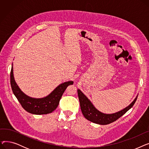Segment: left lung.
Returning <instances> with one entry per match:
<instances>
[{
	"label": "left lung",
	"instance_id": "obj_1",
	"mask_svg": "<svg viewBox=\"0 0 149 149\" xmlns=\"http://www.w3.org/2000/svg\"><path fill=\"white\" fill-rule=\"evenodd\" d=\"M77 92L80 101L81 110L85 118L93 123L100 125L109 124L118 120L132 107L138 97L137 95L136 98L128 106L118 112L113 113H104L100 112L97 108H95L90 100L80 89H78Z\"/></svg>",
	"mask_w": 149,
	"mask_h": 149
}]
</instances>
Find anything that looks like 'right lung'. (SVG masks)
I'll use <instances>...</instances> for the list:
<instances>
[{
    "label": "right lung",
    "instance_id": "obj_1",
    "mask_svg": "<svg viewBox=\"0 0 149 149\" xmlns=\"http://www.w3.org/2000/svg\"><path fill=\"white\" fill-rule=\"evenodd\" d=\"M10 83L14 95L26 111L32 114L43 115L50 113L56 109L63 93L69 85L73 84L74 81H68L59 84L48 95L43 98H33L23 93L15 82L13 74V65L12 64Z\"/></svg>",
    "mask_w": 149,
    "mask_h": 149
}]
</instances>
